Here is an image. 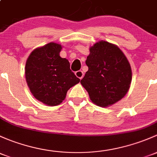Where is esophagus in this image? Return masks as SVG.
I'll return each mask as SVG.
<instances>
[{"label": "esophagus", "mask_w": 157, "mask_h": 157, "mask_svg": "<svg viewBox=\"0 0 157 157\" xmlns=\"http://www.w3.org/2000/svg\"><path fill=\"white\" fill-rule=\"evenodd\" d=\"M75 75L77 76V77H78L79 79H80V80H81V79L83 77L84 74L82 71H77L75 72Z\"/></svg>", "instance_id": "1"}]
</instances>
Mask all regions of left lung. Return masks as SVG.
Here are the masks:
<instances>
[{"instance_id": "1", "label": "left lung", "mask_w": 157, "mask_h": 157, "mask_svg": "<svg viewBox=\"0 0 157 157\" xmlns=\"http://www.w3.org/2000/svg\"><path fill=\"white\" fill-rule=\"evenodd\" d=\"M90 51L86 61L89 70L80 83L94 104L110 106L123 98L129 89L130 64L118 47L107 41L96 43Z\"/></svg>"}]
</instances>
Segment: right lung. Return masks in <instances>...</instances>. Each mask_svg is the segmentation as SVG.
<instances>
[{"label": "right lung", "instance_id": "1", "mask_svg": "<svg viewBox=\"0 0 157 157\" xmlns=\"http://www.w3.org/2000/svg\"><path fill=\"white\" fill-rule=\"evenodd\" d=\"M62 46L55 43L34 49L27 59L25 78L31 93L50 106L62 103L67 90L80 82L68 60L59 56Z\"/></svg>", "mask_w": 157, "mask_h": 157}]
</instances>
